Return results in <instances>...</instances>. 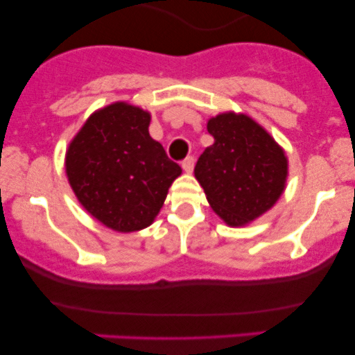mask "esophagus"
Returning a JSON list of instances; mask_svg holds the SVG:
<instances>
[{
	"instance_id": "34e87169",
	"label": "esophagus",
	"mask_w": 355,
	"mask_h": 355,
	"mask_svg": "<svg viewBox=\"0 0 355 355\" xmlns=\"http://www.w3.org/2000/svg\"><path fill=\"white\" fill-rule=\"evenodd\" d=\"M182 166H183V170H185L187 173H191V172H193V166H195V158L193 157H187L185 160L182 162Z\"/></svg>"
}]
</instances>
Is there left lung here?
I'll list each match as a JSON object with an SVG mask.
<instances>
[{"mask_svg": "<svg viewBox=\"0 0 355 355\" xmlns=\"http://www.w3.org/2000/svg\"><path fill=\"white\" fill-rule=\"evenodd\" d=\"M207 130L214 144L195 165L210 207L227 225L243 227L275 205L288 175L285 152L255 120L220 113Z\"/></svg>", "mask_w": 355, "mask_h": 355, "instance_id": "obj_1", "label": "left lung"}]
</instances>
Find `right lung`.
<instances>
[{"mask_svg":"<svg viewBox=\"0 0 355 355\" xmlns=\"http://www.w3.org/2000/svg\"><path fill=\"white\" fill-rule=\"evenodd\" d=\"M148 126V112L116 101L89 115L67 150L64 170L78 202L123 234L152 225L182 173Z\"/></svg>","mask_w":355,"mask_h":355,"instance_id":"right-lung-1","label":"right lung"}]
</instances>
